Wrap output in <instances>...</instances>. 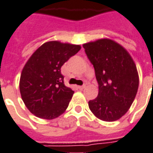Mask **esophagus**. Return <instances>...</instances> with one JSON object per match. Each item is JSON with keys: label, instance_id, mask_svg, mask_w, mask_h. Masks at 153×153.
I'll return each mask as SVG.
<instances>
[{"label": "esophagus", "instance_id": "esophagus-1", "mask_svg": "<svg viewBox=\"0 0 153 153\" xmlns=\"http://www.w3.org/2000/svg\"><path fill=\"white\" fill-rule=\"evenodd\" d=\"M79 88L80 90H82V89H84V88H85V85H81V86H79Z\"/></svg>", "mask_w": 153, "mask_h": 153}]
</instances>
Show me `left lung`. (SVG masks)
Listing matches in <instances>:
<instances>
[{
	"label": "left lung",
	"mask_w": 153,
	"mask_h": 153,
	"mask_svg": "<svg viewBox=\"0 0 153 153\" xmlns=\"http://www.w3.org/2000/svg\"><path fill=\"white\" fill-rule=\"evenodd\" d=\"M85 54L94 66L99 94L88 107L102 121H116L129 109L138 88V74L128 52L108 39L84 44Z\"/></svg>",
	"instance_id": "8db88e82"
}]
</instances>
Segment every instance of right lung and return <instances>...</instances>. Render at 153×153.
<instances>
[{
  "label": "right lung",
  "instance_id": "1",
  "mask_svg": "<svg viewBox=\"0 0 153 153\" xmlns=\"http://www.w3.org/2000/svg\"><path fill=\"white\" fill-rule=\"evenodd\" d=\"M80 49L77 45L50 41L29 59L21 73L20 91L31 114L53 119L65 111L74 91L65 85L61 67Z\"/></svg>",
  "mask_w": 153,
  "mask_h": 153
}]
</instances>
